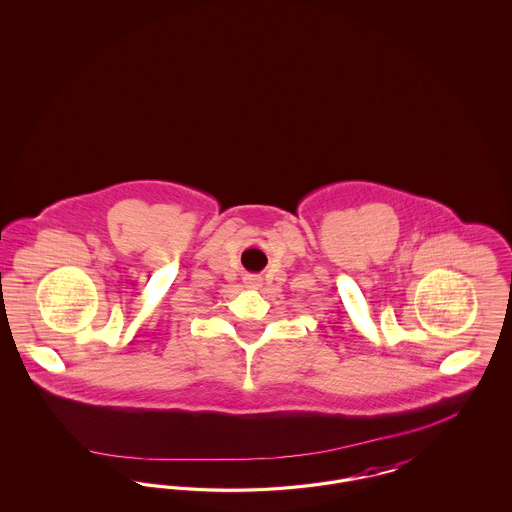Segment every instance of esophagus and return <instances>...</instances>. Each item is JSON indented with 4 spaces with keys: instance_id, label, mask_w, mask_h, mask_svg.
Listing matches in <instances>:
<instances>
[{
    "instance_id": "obj_1",
    "label": "esophagus",
    "mask_w": 512,
    "mask_h": 512,
    "mask_svg": "<svg viewBox=\"0 0 512 512\" xmlns=\"http://www.w3.org/2000/svg\"><path fill=\"white\" fill-rule=\"evenodd\" d=\"M245 286L251 290H259L263 286V278L257 274H247L244 278Z\"/></svg>"
}]
</instances>
